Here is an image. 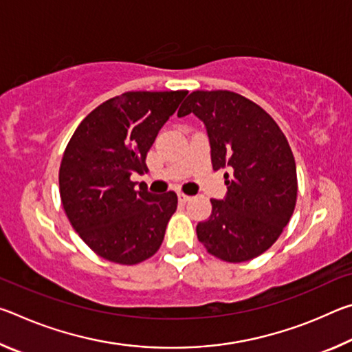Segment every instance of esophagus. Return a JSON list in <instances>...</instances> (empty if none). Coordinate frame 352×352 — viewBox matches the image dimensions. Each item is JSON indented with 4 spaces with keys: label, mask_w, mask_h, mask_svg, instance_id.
<instances>
[{
    "label": "esophagus",
    "mask_w": 352,
    "mask_h": 352,
    "mask_svg": "<svg viewBox=\"0 0 352 352\" xmlns=\"http://www.w3.org/2000/svg\"><path fill=\"white\" fill-rule=\"evenodd\" d=\"M178 200H180L182 204H186V201H189V200H190V197H189V195H186V194L180 192V194H178Z\"/></svg>",
    "instance_id": "esophagus-1"
}]
</instances>
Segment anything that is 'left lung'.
Instances as JSON below:
<instances>
[{
    "label": "left lung",
    "instance_id": "8db88e82",
    "mask_svg": "<svg viewBox=\"0 0 352 352\" xmlns=\"http://www.w3.org/2000/svg\"><path fill=\"white\" fill-rule=\"evenodd\" d=\"M194 113L206 126L212 169L225 174V200L197 225L206 252L225 262H245L267 252L295 211L296 164L289 141L269 113L228 90L192 91L178 116Z\"/></svg>",
    "mask_w": 352,
    "mask_h": 352
}]
</instances>
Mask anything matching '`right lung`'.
<instances>
[{
    "instance_id": "1",
    "label": "right lung",
    "mask_w": 352,
    "mask_h": 352,
    "mask_svg": "<svg viewBox=\"0 0 352 352\" xmlns=\"http://www.w3.org/2000/svg\"><path fill=\"white\" fill-rule=\"evenodd\" d=\"M188 91H127L83 118L65 148L58 189L80 239L100 258L135 265L158 252L177 210L174 190L153 195L130 175L147 172L160 129Z\"/></svg>"
}]
</instances>
